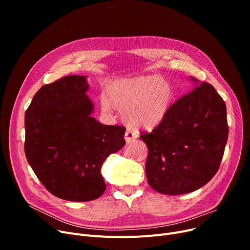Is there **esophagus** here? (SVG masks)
I'll return each instance as SVG.
<instances>
[{
	"instance_id": "34e87169",
	"label": "esophagus",
	"mask_w": 250,
	"mask_h": 250,
	"mask_svg": "<svg viewBox=\"0 0 250 250\" xmlns=\"http://www.w3.org/2000/svg\"><path fill=\"white\" fill-rule=\"evenodd\" d=\"M137 137H138V133L135 132V130L130 129V128H127V129H126V132H125V141H126L127 143L132 142L134 139H137Z\"/></svg>"
}]
</instances>
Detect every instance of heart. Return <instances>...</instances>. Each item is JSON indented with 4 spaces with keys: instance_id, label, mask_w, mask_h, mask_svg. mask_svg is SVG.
<instances>
[{
    "instance_id": "heart-1",
    "label": "heart",
    "mask_w": 250,
    "mask_h": 250,
    "mask_svg": "<svg viewBox=\"0 0 250 250\" xmlns=\"http://www.w3.org/2000/svg\"><path fill=\"white\" fill-rule=\"evenodd\" d=\"M172 99V91L157 76H139L120 79L109 83L101 99L102 107L124 110L126 120L137 126L153 128L166 116Z\"/></svg>"
}]
</instances>
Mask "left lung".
I'll list each match as a JSON object with an SVG mask.
<instances>
[{"label":"left lung","mask_w":250,"mask_h":250,"mask_svg":"<svg viewBox=\"0 0 250 250\" xmlns=\"http://www.w3.org/2000/svg\"><path fill=\"white\" fill-rule=\"evenodd\" d=\"M193 89L176 100L151 133L141 132L148 148L146 175L159 193L194 191L220 167L228 139L226 104L216 89L192 78Z\"/></svg>","instance_id":"1"}]
</instances>
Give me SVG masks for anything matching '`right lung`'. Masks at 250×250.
I'll return each instance as SVG.
<instances>
[{"mask_svg": "<svg viewBox=\"0 0 250 250\" xmlns=\"http://www.w3.org/2000/svg\"><path fill=\"white\" fill-rule=\"evenodd\" d=\"M84 76H65L39 89L25 112L26 158L43 187L70 202L105 191L102 163L125 145L124 125H106L90 114Z\"/></svg>", "mask_w": 250, "mask_h": 250, "instance_id": "right-lung-1", "label": "right lung"}]
</instances>
